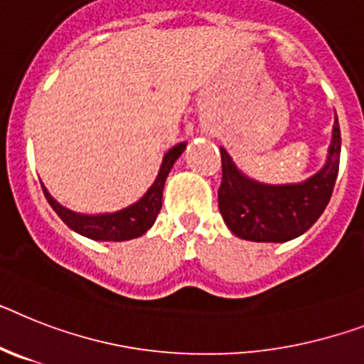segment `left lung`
<instances>
[{"mask_svg": "<svg viewBox=\"0 0 364 364\" xmlns=\"http://www.w3.org/2000/svg\"><path fill=\"white\" fill-rule=\"evenodd\" d=\"M341 161V128L335 115L323 167L297 184H264L238 169L221 149L223 178L219 212L234 236L249 242L283 243L307 232L331 199Z\"/></svg>", "mask_w": 364, "mask_h": 364, "instance_id": "obj_1", "label": "left lung"}]
</instances>
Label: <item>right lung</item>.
<instances>
[{"mask_svg":"<svg viewBox=\"0 0 364 364\" xmlns=\"http://www.w3.org/2000/svg\"><path fill=\"white\" fill-rule=\"evenodd\" d=\"M184 150L186 143H178V145L167 150L164 160H161L158 176L152 182V186L146 189V193L137 203L122 210H117V212H109V214H80V212L68 210L67 206L57 203L50 195L46 186L41 182L42 191L46 195L50 206L67 223L68 229L85 236V238L96 240V242H126V240L139 238L154 225L156 218L160 214L165 180H167L173 165Z\"/></svg>","mask_w":364,"mask_h":364,"instance_id":"obj_1","label":"right lung"}]
</instances>
